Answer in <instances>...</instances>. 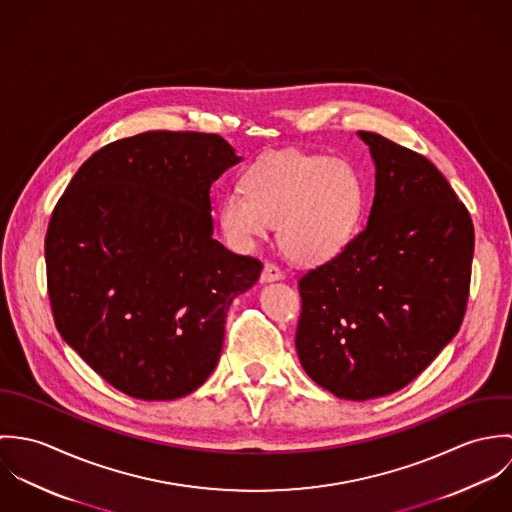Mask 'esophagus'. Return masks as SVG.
Returning a JSON list of instances; mask_svg holds the SVG:
<instances>
[{
  "instance_id": "esophagus-1",
  "label": "esophagus",
  "mask_w": 512,
  "mask_h": 512,
  "mask_svg": "<svg viewBox=\"0 0 512 512\" xmlns=\"http://www.w3.org/2000/svg\"><path fill=\"white\" fill-rule=\"evenodd\" d=\"M282 278H284V272H282L276 264L268 262V264L264 266V270H262V282H276V280H282Z\"/></svg>"
}]
</instances>
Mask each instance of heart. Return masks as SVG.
<instances>
[{
    "label": "heart",
    "mask_w": 512,
    "mask_h": 512,
    "mask_svg": "<svg viewBox=\"0 0 512 512\" xmlns=\"http://www.w3.org/2000/svg\"><path fill=\"white\" fill-rule=\"evenodd\" d=\"M365 195L353 167L327 155L278 151L262 157L220 199V228L250 250L280 222L284 252L301 264L337 256L357 234Z\"/></svg>",
    "instance_id": "heart-1"
}]
</instances>
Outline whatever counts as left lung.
Here are the masks:
<instances>
[{
    "label": "left lung",
    "instance_id": "8db88e82",
    "mask_svg": "<svg viewBox=\"0 0 512 512\" xmlns=\"http://www.w3.org/2000/svg\"><path fill=\"white\" fill-rule=\"evenodd\" d=\"M374 167L365 228L297 284L299 363L345 400L410 384L465 315L475 230L465 205L424 155L359 132Z\"/></svg>",
    "mask_w": 512,
    "mask_h": 512
}]
</instances>
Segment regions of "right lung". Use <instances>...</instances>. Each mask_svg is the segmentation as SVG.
Wrapping results in <instances>:
<instances>
[{"mask_svg": "<svg viewBox=\"0 0 512 512\" xmlns=\"http://www.w3.org/2000/svg\"><path fill=\"white\" fill-rule=\"evenodd\" d=\"M238 161L217 134H138L92 153L53 211L55 325L132 398L197 390L219 363L232 299L260 278V260L213 238L211 185Z\"/></svg>", "mask_w": 512, "mask_h": 512, "instance_id": "1", "label": "right lung"}]
</instances>
